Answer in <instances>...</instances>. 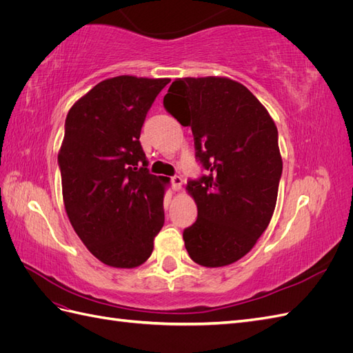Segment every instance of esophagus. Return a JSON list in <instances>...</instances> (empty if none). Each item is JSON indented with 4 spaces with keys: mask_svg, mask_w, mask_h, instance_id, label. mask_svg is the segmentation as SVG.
Segmentation results:
<instances>
[{
    "mask_svg": "<svg viewBox=\"0 0 353 353\" xmlns=\"http://www.w3.org/2000/svg\"><path fill=\"white\" fill-rule=\"evenodd\" d=\"M170 184H172L174 191H178L181 188V185H183V178H181L179 175H175L170 178Z\"/></svg>",
    "mask_w": 353,
    "mask_h": 353,
    "instance_id": "esophagus-1",
    "label": "esophagus"
}]
</instances>
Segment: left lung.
<instances>
[{
	"mask_svg": "<svg viewBox=\"0 0 353 353\" xmlns=\"http://www.w3.org/2000/svg\"><path fill=\"white\" fill-rule=\"evenodd\" d=\"M163 105L191 128L196 159L208 170L187 185L197 219L183 232L185 249L199 265H230L272 218L283 172L279 131L261 101L228 78L175 79Z\"/></svg>",
	"mask_w": 353,
	"mask_h": 353,
	"instance_id": "8db88e82",
	"label": "left lung"
}]
</instances>
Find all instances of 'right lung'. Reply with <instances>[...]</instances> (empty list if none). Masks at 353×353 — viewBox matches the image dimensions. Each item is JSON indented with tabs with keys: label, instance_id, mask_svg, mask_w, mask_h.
Masks as SVG:
<instances>
[{
	"label": "right lung",
	"instance_id": "right-lung-1",
	"mask_svg": "<svg viewBox=\"0 0 353 353\" xmlns=\"http://www.w3.org/2000/svg\"><path fill=\"white\" fill-rule=\"evenodd\" d=\"M170 79L116 77L72 105L59 152L63 201L87 249L113 268H135L165 222L162 176L145 168L141 128Z\"/></svg>",
	"mask_w": 353,
	"mask_h": 353
}]
</instances>
